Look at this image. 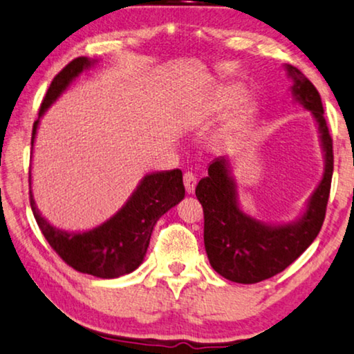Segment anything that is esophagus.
Here are the masks:
<instances>
[{
  "label": "esophagus",
  "instance_id": "1",
  "mask_svg": "<svg viewBox=\"0 0 354 354\" xmlns=\"http://www.w3.org/2000/svg\"><path fill=\"white\" fill-rule=\"evenodd\" d=\"M183 183H184V187H186V192L194 194L195 186H197V176H195L194 173L186 171V173H184V176H183Z\"/></svg>",
  "mask_w": 354,
  "mask_h": 354
}]
</instances>
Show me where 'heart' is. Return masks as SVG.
Listing matches in <instances>:
<instances>
[{
    "instance_id": "b5f03b06",
    "label": "heart",
    "mask_w": 354,
    "mask_h": 354,
    "mask_svg": "<svg viewBox=\"0 0 354 354\" xmlns=\"http://www.w3.org/2000/svg\"><path fill=\"white\" fill-rule=\"evenodd\" d=\"M228 104H230V99H221V100H217V102H216L214 109L217 111H221V110L225 109V106H228ZM232 126H233V122H232Z\"/></svg>"
}]
</instances>
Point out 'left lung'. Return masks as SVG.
Listing matches in <instances>:
<instances>
[{
	"label": "left lung",
	"instance_id": "1",
	"mask_svg": "<svg viewBox=\"0 0 354 354\" xmlns=\"http://www.w3.org/2000/svg\"><path fill=\"white\" fill-rule=\"evenodd\" d=\"M293 78V96L312 111L326 157L319 186L308 201L306 214L288 225L269 227L244 214L236 201V186L228 175L227 160L216 159L207 168L195 195L203 206L205 249L212 269L238 283H257L288 268L318 236L326 216L334 171L333 138L324 120L322 97L313 83L295 66H287Z\"/></svg>",
	"mask_w": 354,
	"mask_h": 354
}]
</instances>
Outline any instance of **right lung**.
<instances>
[{"instance_id": "add662e5", "label": "right lung", "mask_w": 354, "mask_h": 354, "mask_svg": "<svg viewBox=\"0 0 354 354\" xmlns=\"http://www.w3.org/2000/svg\"><path fill=\"white\" fill-rule=\"evenodd\" d=\"M89 64L91 61L80 56L55 75L39 109V118ZM37 124L39 120L32 124L31 147ZM184 192L181 170L147 175L121 211L100 227L85 233H64L53 228L39 214L31 190L30 205L42 234L61 260L78 272L100 279H115L136 271L142 265L156 222L184 198Z\"/></svg>"}]
</instances>
